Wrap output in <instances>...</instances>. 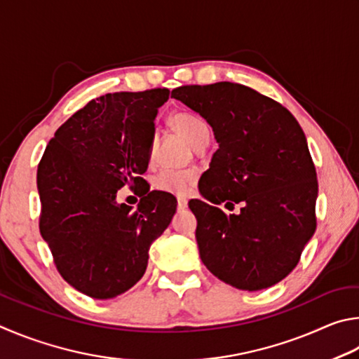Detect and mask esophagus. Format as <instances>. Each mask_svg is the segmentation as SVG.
<instances>
[{"label":"esophagus","mask_w":359,"mask_h":359,"mask_svg":"<svg viewBox=\"0 0 359 359\" xmlns=\"http://www.w3.org/2000/svg\"><path fill=\"white\" fill-rule=\"evenodd\" d=\"M184 208H187V200L186 198H178V210H184Z\"/></svg>","instance_id":"esophagus-1"}]
</instances>
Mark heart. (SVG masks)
Wrapping results in <instances>:
<instances>
[{
    "mask_svg": "<svg viewBox=\"0 0 359 359\" xmlns=\"http://www.w3.org/2000/svg\"><path fill=\"white\" fill-rule=\"evenodd\" d=\"M173 128L183 135L191 147L194 148L200 142L205 134H208V124L202 118L192 113H175L172 116ZM153 156V148L149 149V157ZM196 184V173L189 170H176V168H162L154 176L153 186L156 191L170 194L176 197H187Z\"/></svg>",
    "mask_w": 359,
    "mask_h": 359,
    "instance_id": "heart-1",
    "label": "heart"
}]
</instances>
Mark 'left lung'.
Segmentation results:
<instances>
[{
    "label": "left lung",
    "mask_w": 359,
    "mask_h": 359,
    "mask_svg": "<svg viewBox=\"0 0 359 359\" xmlns=\"http://www.w3.org/2000/svg\"><path fill=\"white\" fill-rule=\"evenodd\" d=\"M172 97L200 113L219 143L198 184L206 202H189L203 265L240 290L278 284L317 229V172L303 129L285 107L240 83L186 85ZM221 203L243 208L225 215Z\"/></svg>",
    "instance_id": "1"
}]
</instances>
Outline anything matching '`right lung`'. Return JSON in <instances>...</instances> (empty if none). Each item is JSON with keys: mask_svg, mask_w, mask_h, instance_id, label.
<instances>
[{"mask_svg": "<svg viewBox=\"0 0 359 359\" xmlns=\"http://www.w3.org/2000/svg\"><path fill=\"white\" fill-rule=\"evenodd\" d=\"M168 94L154 88L90 100L55 132L37 167L41 235L61 278L91 298L134 287L172 222L170 194L148 189L135 211L116 202L121 187L144 183L154 118Z\"/></svg>", "mask_w": 359, "mask_h": 359, "instance_id": "obj_1", "label": "right lung"}]
</instances>
